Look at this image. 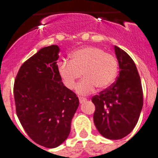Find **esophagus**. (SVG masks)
<instances>
[{
    "label": "esophagus",
    "instance_id": "esophagus-1",
    "mask_svg": "<svg viewBox=\"0 0 158 158\" xmlns=\"http://www.w3.org/2000/svg\"><path fill=\"white\" fill-rule=\"evenodd\" d=\"M87 100V99L85 98V97H79V101H80L81 104L84 103V102H85Z\"/></svg>",
    "mask_w": 158,
    "mask_h": 158
}]
</instances>
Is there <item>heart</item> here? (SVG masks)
I'll use <instances>...</instances> for the list:
<instances>
[{"instance_id":"1","label":"heart","mask_w":158,"mask_h":158,"mask_svg":"<svg viewBox=\"0 0 158 158\" xmlns=\"http://www.w3.org/2000/svg\"><path fill=\"white\" fill-rule=\"evenodd\" d=\"M69 58V61L58 62V74L64 85L68 89H73L82 73L84 79L76 87V92L80 95L93 93L96 87L99 90L109 88L118 74L116 58L104 52L101 47H81L71 53Z\"/></svg>"}]
</instances>
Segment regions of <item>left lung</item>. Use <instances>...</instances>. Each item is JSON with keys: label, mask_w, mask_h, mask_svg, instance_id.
I'll use <instances>...</instances> for the list:
<instances>
[{"label": "left lung", "mask_w": 158, "mask_h": 158, "mask_svg": "<svg viewBox=\"0 0 158 158\" xmlns=\"http://www.w3.org/2000/svg\"><path fill=\"white\" fill-rule=\"evenodd\" d=\"M119 66L117 80L92 99L93 120L100 135L108 139H121L133 131L143 106V93L139 72L129 54L115 46Z\"/></svg>", "instance_id": "1"}]
</instances>
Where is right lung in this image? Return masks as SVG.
I'll return each mask as SVG.
<instances>
[{"mask_svg":"<svg viewBox=\"0 0 158 158\" xmlns=\"http://www.w3.org/2000/svg\"><path fill=\"white\" fill-rule=\"evenodd\" d=\"M58 46L40 49L21 65L14 83L19 120L35 143L55 148L70 133L72 118L79 106L58 71Z\"/></svg>","mask_w":158,"mask_h":158,"instance_id":"right-lung-1","label":"right lung"}]
</instances>
